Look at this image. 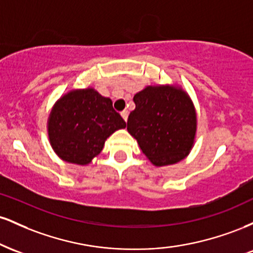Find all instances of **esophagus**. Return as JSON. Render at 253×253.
I'll return each instance as SVG.
<instances>
[{
  "mask_svg": "<svg viewBox=\"0 0 253 253\" xmlns=\"http://www.w3.org/2000/svg\"><path fill=\"white\" fill-rule=\"evenodd\" d=\"M121 117H123L125 121H127V118H128V110H123V112H121Z\"/></svg>",
  "mask_w": 253,
  "mask_h": 253,
  "instance_id": "1",
  "label": "esophagus"
}]
</instances>
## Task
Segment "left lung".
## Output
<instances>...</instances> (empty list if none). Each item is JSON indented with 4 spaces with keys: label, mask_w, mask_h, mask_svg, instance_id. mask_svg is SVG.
<instances>
[{
    "label": "left lung",
    "mask_w": 253,
    "mask_h": 253,
    "mask_svg": "<svg viewBox=\"0 0 253 253\" xmlns=\"http://www.w3.org/2000/svg\"><path fill=\"white\" fill-rule=\"evenodd\" d=\"M135 109L127 130L156 167L175 164L189 155L196 134L195 107L176 85H149L133 97Z\"/></svg>",
    "instance_id": "obj_1"
}]
</instances>
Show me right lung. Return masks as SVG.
Instances as JSON below:
<instances>
[{"label": "right lung", "mask_w": 253, "mask_h": 253, "mask_svg": "<svg viewBox=\"0 0 253 253\" xmlns=\"http://www.w3.org/2000/svg\"><path fill=\"white\" fill-rule=\"evenodd\" d=\"M125 127L112 100L92 88L63 95L47 120L48 139L56 155L78 165L89 164L102 151L107 138Z\"/></svg>", "instance_id": "add662e5"}]
</instances>
